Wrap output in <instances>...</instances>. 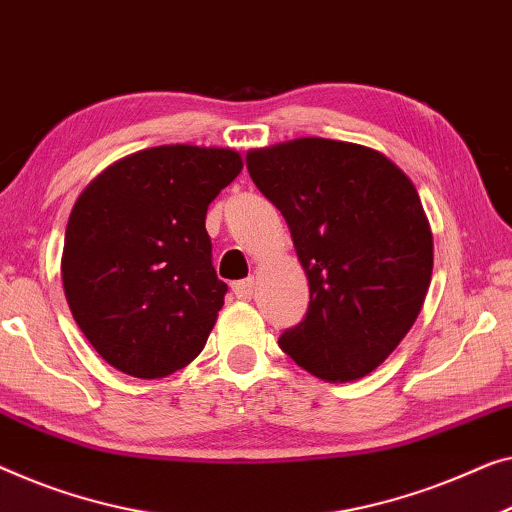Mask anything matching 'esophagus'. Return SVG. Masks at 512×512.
Listing matches in <instances>:
<instances>
[{
  "label": "esophagus",
  "instance_id": "34e87169",
  "mask_svg": "<svg viewBox=\"0 0 512 512\" xmlns=\"http://www.w3.org/2000/svg\"><path fill=\"white\" fill-rule=\"evenodd\" d=\"M254 288H256L254 277L240 279V281H235V284H233V293H235V298H240V300H251V295H254Z\"/></svg>",
  "mask_w": 512,
  "mask_h": 512
}]
</instances>
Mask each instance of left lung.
<instances>
[{
  "label": "left lung",
  "mask_w": 512,
  "mask_h": 512,
  "mask_svg": "<svg viewBox=\"0 0 512 512\" xmlns=\"http://www.w3.org/2000/svg\"><path fill=\"white\" fill-rule=\"evenodd\" d=\"M247 170L309 279L307 314L281 332V351L323 381L369 374L416 323L432 279L416 187L381 152L328 138L251 150Z\"/></svg>",
  "instance_id": "left-lung-1"
}]
</instances>
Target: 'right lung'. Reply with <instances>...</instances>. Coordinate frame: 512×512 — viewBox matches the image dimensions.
<instances>
[{
	"instance_id": "1",
	"label": "right lung",
	"mask_w": 512,
	"mask_h": 512,
	"mask_svg": "<svg viewBox=\"0 0 512 512\" xmlns=\"http://www.w3.org/2000/svg\"><path fill=\"white\" fill-rule=\"evenodd\" d=\"M240 170L233 150L161 145L117 161L80 194L62 281L78 328L108 365L161 379L203 351L228 291L205 214Z\"/></svg>"
}]
</instances>
